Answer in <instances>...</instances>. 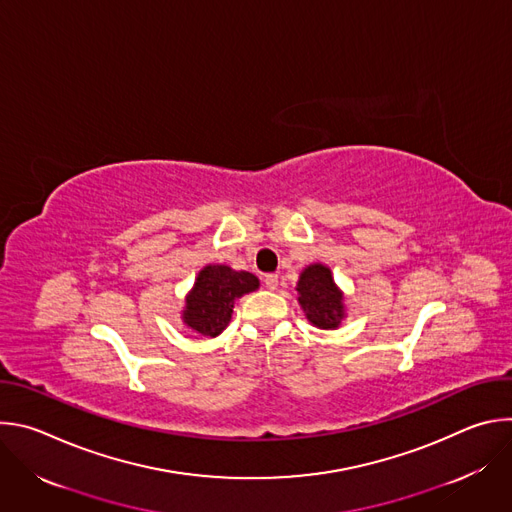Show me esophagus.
Segmentation results:
<instances>
[{"label":"esophagus","instance_id":"1","mask_svg":"<svg viewBox=\"0 0 512 512\" xmlns=\"http://www.w3.org/2000/svg\"><path fill=\"white\" fill-rule=\"evenodd\" d=\"M263 281H265V287L271 289V291L277 289V285H279V277H277L275 273H267V275L263 277Z\"/></svg>","mask_w":512,"mask_h":512}]
</instances>
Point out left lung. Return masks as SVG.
<instances>
[{
    "instance_id": "8db88e82",
    "label": "left lung",
    "mask_w": 512,
    "mask_h": 512,
    "mask_svg": "<svg viewBox=\"0 0 512 512\" xmlns=\"http://www.w3.org/2000/svg\"><path fill=\"white\" fill-rule=\"evenodd\" d=\"M298 304L308 322L320 330H338L346 318V296L324 263L304 267L296 283Z\"/></svg>"
}]
</instances>
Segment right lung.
I'll use <instances>...</instances> for the list:
<instances>
[{
    "instance_id": "obj_1",
    "label": "right lung",
    "mask_w": 512,
    "mask_h": 512,
    "mask_svg": "<svg viewBox=\"0 0 512 512\" xmlns=\"http://www.w3.org/2000/svg\"><path fill=\"white\" fill-rule=\"evenodd\" d=\"M255 289H259L257 275L221 263H208L198 271L186 294L180 318L192 332L216 338L229 326L235 302Z\"/></svg>"
}]
</instances>
